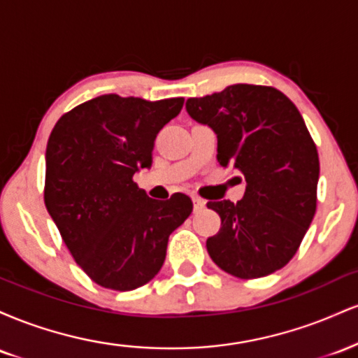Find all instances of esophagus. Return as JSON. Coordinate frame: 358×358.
<instances>
[{
    "label": "esophagus",
    "mask_w": 358,
    "mask_h": 358,
    "mask_svg": "<svg viewBox=\"0 0 358 358\" xmlns=\"http://www.w3.org/2000/svg\"><path fill=\"white\" fill-rule=\"evenodd\" d=\"M193 210L195 212H200L202 210V208H205V200L203 199H200V196H196V195H193Z\"/></svg>",
    "instance_id": "obj_1"
}]
</instances>
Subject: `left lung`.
<instances>
[{
	"instance_id": "8db88e82",
	"label": "left lung",
	"mask_w": 358,
	"mask_h": 358,
	"mask_svg": "<svg viewBox=\"0 0 358 358\" xmlns=\"http://www.w3.org/2000/svg\"><path fill=\"white\" fill-rule=\"evenodd\" d=\"M188 114L217 134V159L244 175V199L213 200L220 231L207 239L225 273L256 279L285 268L316 212L320 159L296 106L269 85L236 84L187 101Z\"/></svg>"
}]
</instances>
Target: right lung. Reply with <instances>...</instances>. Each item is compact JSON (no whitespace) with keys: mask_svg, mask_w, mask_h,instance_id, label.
Returning a JSON list of instances; mask_svg holds the SVG:
<instances>
[{"mask_svg":"<svg viewBox=\"0 0 358 358\" xmlns=\"http://www.w3.org/2000/svg\"><path fill=\"white\" fill-rule=\"evenodd\" d=\"M183 101L106 94L53 126L45 207L77 264L102 287L131 291L151 281L165 262L168 237L193 210L185 193L153 200L133 180L151 166L156 134Z\"/></svg>","mask_w":358,"mask_h":358,"instance_id":"obj_1","label":"right lung"}]
</instances>
